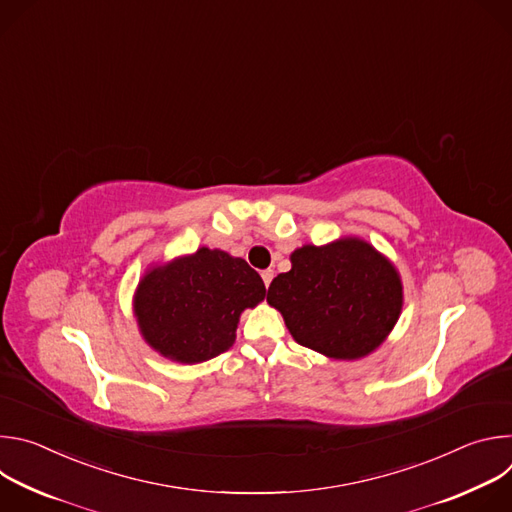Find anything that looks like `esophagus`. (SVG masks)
<instances>
[{
  "instance_id": "obj_1",
  "label": "esophagus",
  "mask_w": 512,
  "mask_h": 512,
  "mask_svg": "<svg viewBox=\"0 0 512 512\" xmlns=\"http://www.w3.org/2000/svg\"><path fill=\"white\" fill-rule=\"evenodd\" d=\"M261 277H263L265 287H269V283H271V279H273V269H265V271H261Z\"/></svg>"
}]
</instances>
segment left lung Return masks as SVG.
Wrapping results in <instances>:
<instances>
[{
	"label": "left lung",
	"instance_id": "obj_1",
	"mask_svg": "<svg viewBox=\"0 0 512 512\" xmlns=\"http://www.w3.org/2000/svg\"><path fill=\"white\" fill-rule=\"evenodd\" d=\"M267 302L277 308L302 346L332 358L373 352L395 326L403 294L395 267L369 243L344 239L306 245L291 255Z\"/></svg>",
	"mask_w": 512,
	"mask_h": 512
}]
</instances>
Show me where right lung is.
I'll return each instance as SVG.
<instances>
[{"label":"right lung","mask_w":512,"mask_h":512,"mask_svg":"<svg viewBox=\"0 0 512 512\" xmlns=\"http://www.w3.org/2000/svg\"><path fill=\"white\" fill-rule=\"evenodd\" d=\"M263 298V279L245 259L202 247L143 277L135 316L160 354L192 364L229 350L241 312Z\"/></svg>","instance_id":"right-lung-1"}]
</instances>
